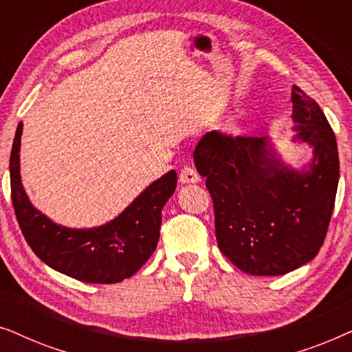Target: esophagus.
Instances as JSON below:
<instances>
[{
  "instance_id": "1",
  "label": "esophagus",
  "mask_w": 352,
  "mask_h": 352,
  "mask_svg": "<svg viewBox=\"0 0 352 352\" xmlns=\"http://www.w3.org/2000/svg\"><path fill=\"white\" fill-rule=\"evenodd\" d=\"M179 181H181V184H195V182L200 181V176H199V173L194 170V168L186 165L179 173Z\"/></svg>"
}]
</instances>
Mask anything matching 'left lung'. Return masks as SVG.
Returning a JSON list of instances; mask_svg holds the SVG:
<instances>
[{
	"mask_svg": "<svg viewBox=\"0 0 352 352\" xmlns=\"http://www.w3.org/2000/svg\"><path fill=\"white\" fill-rule=\"evenodd\" d=\"M292 102L293 141L312 147L301 171L282 163L267 138L210 131L194 152L213 199L218 247L252 276H283L314 259L333 211L340 179L335 133L298 86Z\"/></svg>",
	"mask_w": 352,
	"mask_h": 352,
	"instance_id": "8db88e82",
	"label": "left lung"
}]
</instances>
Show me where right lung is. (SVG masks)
<instances>
[{
    "mask_svg": "<svg viewBox=\"0 0 352 352\" xmlns=\"http://www.w3.org/2000/svg\"><path fill=\"white\" fill-rule=\"evenodd\" d=\"M22 128L21 122L9 160L11 199L33 253L54 271L81 282L118 283L136 274L157 248L162 210L176 189V171L153 181L110 223L93 229L64 228L38 211L23 190L19 157Z\"/></svg>",
    "mask_w": 352,
    "mask_h": 352,
    "instance_id": "1",
    "label": "right lung"
}]
</instances>
